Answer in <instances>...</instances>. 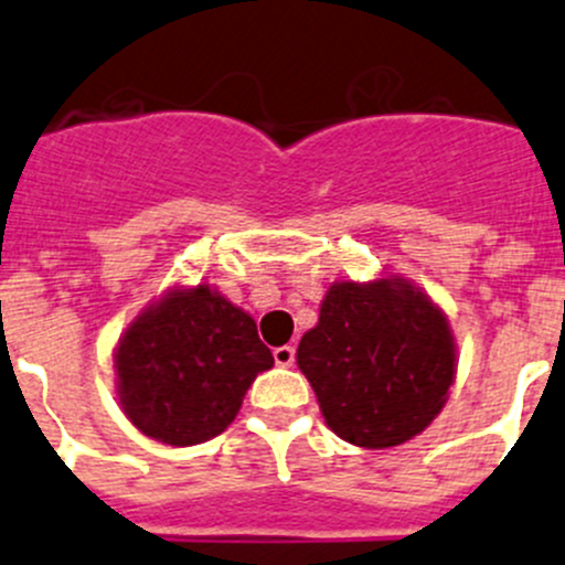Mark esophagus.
Wrapping results in <instances>:
<instances>
[{"instance_id":"obj_1","label":"esophagus","mask_w":565,"mask_h":565,"mask_svg":"<svg viewBox=\"0 0 565 565\" xmlns=\"http://www.w3.org/2000/svg\"><path fill=\"white\" fill-rule=\"evenodd\" d=\"M273 359H276L278 366H292L295 348H292V344H281V348L273 350Z\"/></svg>"}]
</instances>
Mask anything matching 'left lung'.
<instances>
[{"label":"left lung","instance_id":"obj_1","mask_svg":"<svg viewBox=\"0 0 565 565\" xmlns=\"http://www.w3.org/2000/svg\"><path fill=\"white\" fill-rule=\"evenodd\" d=\"M295 359L328 428L366 450L397 447L428 428L458 370L447 315L397 273L333 281Z\"/></svg>","mask_w":565,"mask_h":565}]
</instances>
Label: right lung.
<instances>
[{
  "instance_id": "right-lung-1",
  "label": "right lung",
  "mask_w": 565,
  "mask_h": 565,
  "mask_svg": "<svg viewBox=\"0 0 565 565\" xmlns=\"http://www.w3.org/2000/svg\"><path fill=\"white\" fill-rule=\"evenodd\" d=\"M115 392L140 434L193 447L228 428L273 353L248 311L212 284L171 287L115 344Z\"/></svg>"
}]
</instances>
